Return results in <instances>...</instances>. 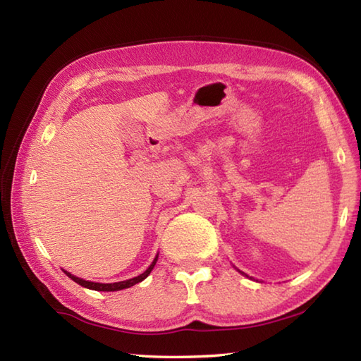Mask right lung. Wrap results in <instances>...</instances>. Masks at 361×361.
Wrapping results in <instances>:
<instances>
[{"instance_id": "right-lung-1", "label": "right lung", "mask_w": 361, "mask_h": 361, "mask_svg": "<svg viewBox=\"0 0 361 361\" xmlns=\"http://www.w3.org/2000/svg\"><path fill=\"white\" fill-rule=\"evenodd\" d=\"M157 260H158V256H157L155 259H153V262L150 264V267L147 268V270H145L142 274L136 276V278H132V279H128V281L113 282V283H99V282H90V281H83V279L78 278V276H74V274L68 273V271H65V274L68 276V278H71L74 282H78L79 286H82V287H87V288H91V290H97V291H118V290H124V288H128V287H133L135 283H137V282L144 281V279L147 278V276L150 274V271L153 270V267H155Z\"/></svg>"}]
</instances>
